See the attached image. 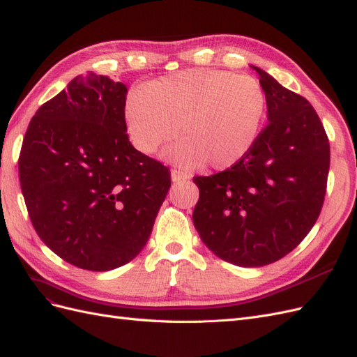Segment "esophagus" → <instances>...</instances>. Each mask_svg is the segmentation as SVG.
Wrapping results in <instances>:
<instances>
[{"instance_id":"obj_1","label":"esophagus","mask_w":357,"mask_h":357,"mask_svg":"<svg viewBox=\"0 0 357 357\" xmlns=\"http://www.w3.org/2000/svg\"><path fill=\"white\" fill-rule=\"evenodd\" d=\"M189 174H186V172H183L180 169H172L171 171V178L172 181H181V180H189Z\"/></svg>"}]
</instances>
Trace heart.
<instances>
[{
    "label": "heart",
    "mask_w": 357,
    "mask_h": 357,
    "mask_svg": "<svg viewBox=\"0 0 357 357\" xmlns=\"http://www.w3.org/2000/svg\"><path fill=\"white\" fill-rule=\"evenodd\" d=\"M268 100L250 75L223 70H188L131 92L125 125L134 147L144 155L176 135L164 156L185 168L204 162L226 169L244 159L262 134Z\"/></svg>",
    "instance_id": "1"
}]
</instances>
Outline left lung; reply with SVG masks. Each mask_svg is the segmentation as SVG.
I'll list each match as a JSON object with an SVG mask.
<instances>
[{
    "label": "left lung",
    "instance_id": "8db88e82",
    "mask_svg": "<svg viewBox=\"0 0 357 357\" xmlns=\"http://www.w3.org/2000/svg\"><path fill=\"white\" fill-rule=\"evenodd\" d=\"M268 100V125L231 168L193 177V225L223 261L264 266L284 257L314 226L326 195L329 138L312 105L253 67Z\"/></svg>",
    "mask_w": 357,
    "mask_h": 357
}]
</instances>
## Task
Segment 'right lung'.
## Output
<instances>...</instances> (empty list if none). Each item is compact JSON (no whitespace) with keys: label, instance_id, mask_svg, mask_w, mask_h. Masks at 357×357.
<instances>
[{"label":"right lung","instance_id":"right-lung-1","mask_svg":"<svg viewBox=\"0 0 357 357\" xmlns=\"http://www.w3.org/2000/svg\"><path fill=\"white\" fill-rule=\"evenodd\" d=\"M126 93L107 75L75 77L31 119L19 155L36 232L89 271L122 266L142 252L171 188L169 168L129 143Z\"/></svg>","mask_w":357,"mask_h":357}]
</instances>
